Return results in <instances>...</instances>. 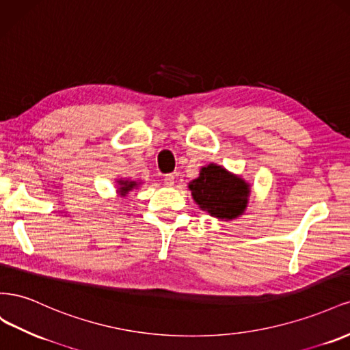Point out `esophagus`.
Wrapping results in <instances>:
<instances>
[{
    "instance_id": "obj_1",
    "label": "esophagus",
    "mask_w": 350,
    "mask_h": 350,
    "mask_svg": "<svg viewBox=\"0 0 350 350\" xmlns=\"http://www.w3.org/2000/svg\"><path fill=\"white\" fill-rule=\"evenodd\" d=\"M164 183H165L167 186H174V174H165Z\"/></svg>"
}]
</instances>
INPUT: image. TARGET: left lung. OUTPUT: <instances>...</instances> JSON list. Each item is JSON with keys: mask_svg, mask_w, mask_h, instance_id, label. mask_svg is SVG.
I'll use <instances>...</instances> for the list:
<instances>
[{"mask_svg": "<svg viewBox=\"0 0 350 350\" xmlns=\"http://www.w3.org/2000/svg\"><path fill=\"white\" fill-rule=\"evenodd\" d=\"M189 189L199 208L219 219L242 215L251 193V186L242 177L217 164L202 167L199 177L189 183Z\"/></svg>", "mask_w": 350, "mask_h": 350, "instance_id": "8db88e82", "label": "left lung"}]
</instances>
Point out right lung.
<instances>
[{
  "mask_svg": "<svg viewBox=\"0 0 350 350\" xmlns=\"http://www.w3.org/2000/svg\"><path fill=\"white\" fill-rule=\"evenodd\" d=\"M137 185H139V182H133V180H122V178H120L118 180V193L122 195V196H126L129 192L132 191V189H135V187H137Z\"/></svg>",
  "mask_w": 350,
  "mask_h": 350,
  "instance_id": "obj_1",
  "label": "right lung"
}]
</instances>
